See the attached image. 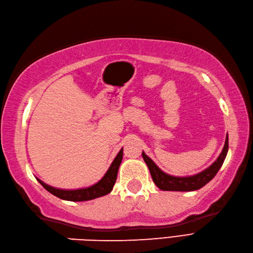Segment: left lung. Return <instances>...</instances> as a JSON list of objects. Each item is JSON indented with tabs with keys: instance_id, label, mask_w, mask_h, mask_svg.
<instances>
[{
	"instance_id": "8db88e82",
	"label": "left lung",
	"mask_w": 253,
	"mask_h": 253,
	"mask_svg": "<svg viewBox=\"0 0 253 253\" xmlns=\"http://www.w3.org/2000/svg\"><path fill=\"white\" fill-rule=\"evenodd\" d=\"M228 150L229 137L228 134H226L223 150L221 154L219 155V157L216 159L215 163L204 171L196 174V175L185 177L172 176L163 172L156 165H155V163L150 157L146 156L144 152H142V157H143L145 164L147 165L148 169H150L154 183L156 184L159 189L165 191H193L202 188L203 186H205L215 177L217 172L223 164V161L226 157V154H228Z\"/></svg>"
}]
</instances>
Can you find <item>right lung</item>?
<instances>
[{"label":"right lung","mask_w":253,"mask_h":253,"mask_svg":"<svg viewBox=\"0 0 253 253\" xmlns=\"http://www.w3.org/2000/svg\"><path fill=\"white\" fill-rule=\"evenodd\" d=\"M122 159H123V148L119 152V154L116 155L113 163L111 164V166H110V168L105 175H103V177L99 180L98 183H96L95 185L90 187H87V188H81V189H75V190L59 189L44 184L41 179L38 178L36 179L42 184V186L44 189L48 190L50 193H52L53 196L60 198L62 200L74 201V202L93 200L96 198L106 196V194L112 191L116 177H118V172H119L120 165L122 163Z\"/></svg>","instance_id":"right-lung-1"}]
</instances>
